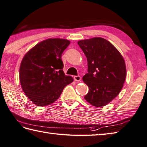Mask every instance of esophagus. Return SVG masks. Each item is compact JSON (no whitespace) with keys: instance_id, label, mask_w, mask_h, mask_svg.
Instances as JSON below:
<instances>
[{"instance_id":"1","label":"esophagus","mask_w":147,"mask_h":147,"mask_svg":"<svg viewBox=\"0 0 147 147\" xmlns=\"http://www.w3.org/2000/svg\"><path fill=\"white\" fill-rule=\"evenodd\" d=\"M74 81H76V82H80V81H81V77H80V76H74Z\"/></svg>"}]
</instances>
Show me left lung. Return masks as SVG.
<instances>
[{
  "mask_svg": "<svg viewBox=\"0 0 147 147\" xmlns=\"http://www.w3.org/2000/svg\"><path fill=\"white\" fill-rule=\"evenodd\" d=\"M88 62V73L83 81L88 87L85 99L96 107H102L119 94L126 77L124 59L107 40L100 37L78 41Z\"/></svg>",
  "mask_w": 147,
  "mask_h": 147,
  "instance_id": "1",
  "label": "left lung"
}]
</instances>
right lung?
<instances>
[{
	"label": "right lung",
	"mask_w": 147,
	"mask_h": 147,
	"mask_svg": "<svg viewBox=\"0 0 147 147\" xmlns=\"http://www.w3.org/2000/svg\"><path fill=\"white\" fill-rule=\"evenodd\" d=\"M70 44L67 39L50 38L28 50L20 66L22 90L34 104L45 106L59 99L66 85L74 81L63 71L61 57Z\"/></svg>",
	"instance_id": "1"
}]
</instances>
